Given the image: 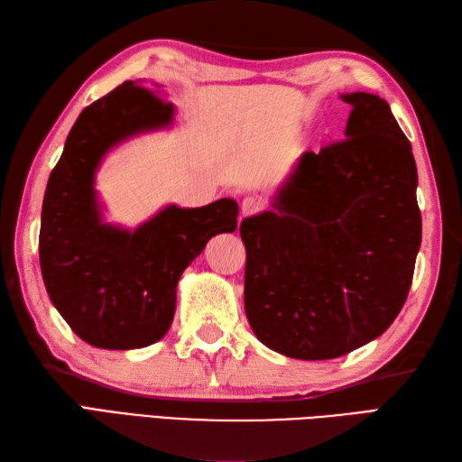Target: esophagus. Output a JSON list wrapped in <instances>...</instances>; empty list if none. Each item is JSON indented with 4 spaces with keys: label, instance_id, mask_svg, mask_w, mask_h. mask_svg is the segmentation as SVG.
Returning a JSON list of instances; mask_svg holds the SVG:
<instances>
[{
    "label": "esophagus",
    "instance_id": "esophagus-1",
    "mask_svg": "<svg viewBox=\"0 0 462 462\" xmlns=\"http://www.w3.org/2000/svg\"><path fill=\"white\" fill-rule=\"evenodd\" d=\"M262 210V202L258 199H252V196H248V199L242 200V218H248V216L256 214Z\"/></svg>",
    "mask_w": 462,
    "mask_h": 462
}]
</instances>
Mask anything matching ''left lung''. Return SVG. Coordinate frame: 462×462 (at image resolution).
I'll return each mask as SVG.
<instances>
[{"label": "left lung", "mask_w": 462, "mask_h": 462, "mask_svg": "<svg viewBox=\"0 0 462 462\" xmlns=\"http://www.w3.org/2000/svg\"><path fill=\"white\" fill-rule=\"evenodd\" d=\"M346 141L303 152L272 208L240 224L244 308L263 346L333 359L399 316L420 248L417 164L385 99L346 93Z\"/></svg>", "instance_id": "8db88e82"}]
</instances>
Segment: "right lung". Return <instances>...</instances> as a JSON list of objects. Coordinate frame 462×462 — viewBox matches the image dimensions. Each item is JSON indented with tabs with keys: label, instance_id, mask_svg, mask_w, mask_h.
<instances>
[{
	"label": "right lung",
	"instance_id": "add662e5",
	"mask_svg": "<svg viewBox=\"0 0 462 462\" xmlns=\"http://www.w3.org/2000/svg\"><path fill=\"white\" fill-rule=\"evenodd\" d=\"M156 89L125 81L83 109L45 189L39 230L45 288L69 328L93 347L139 349L162 339L182 272L212 236L238 226L232 199L200 208L169 204L134 230L105 222L95 176L106 152L174 125V105Z\"/></svg>",
	"mask_w": 462,
	"mask_h": 462
}]
</instances>
